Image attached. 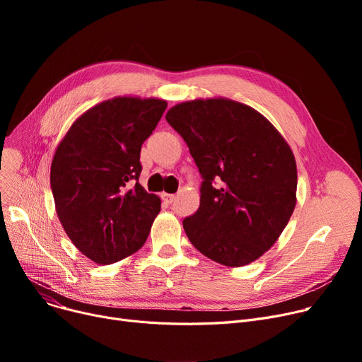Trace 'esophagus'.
<instances>
[{"mask_svg": "<svg viewBox=\"0 0 362 362\" xmlns=\"http://www.w3.org/2000/svg\"><path fill=\"white\" fill-rule=\"evenodd\" d=\"M161 198H163V201H164V202H167V204H171V202L175 201L176 195H171V194H163V195H161Z\"/></svg>", "mask_w": 362, "mask_h": 362, "instance_id": "esophagus-1", "label": "esophagus"}]
</instances>
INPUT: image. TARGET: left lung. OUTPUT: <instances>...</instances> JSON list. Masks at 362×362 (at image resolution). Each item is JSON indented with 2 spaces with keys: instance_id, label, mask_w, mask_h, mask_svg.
Here are the masks:
<instances>
[{
  "instance_id": "8db88e82",
  "label": "left lung",
  "mask_w": 362,
  "mask_h": 362,
  "mask_svg": "<svg viewBox=\"0 0 362 362\" xmlns=\"http://www.w3.org/2000/svg\"><path fill=\"white\" fill-rule=\"evenodd\" d=\"M165 120L199 170L198 211L183 220L195 248L242 267L269 251L296 204V163L288 142L257 110L226 98L175 105Z\"/></svg>"
}]
</instances>
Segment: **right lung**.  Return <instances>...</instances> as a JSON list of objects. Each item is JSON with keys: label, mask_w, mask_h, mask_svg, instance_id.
I'll list each match as a JSON object with an SVG mask.
<instances>
[{"label": "right lung", "mask_w": 362, "mask_h": 362, "mask_svg": "<svg viewBox=\"0 0 362 362\" xmlns=\"http://www.w3.org/2000/svg\"><path fill=\"white\" fill-rule=\"evenodd\" d=\"M167 108L117 97L89 108L57 146L51 189L57 216L83 255L108 265L135 254L161 210L139 185L141 148Z\"/></svg>", "instance_id": "add662e5"}]
</instances>
